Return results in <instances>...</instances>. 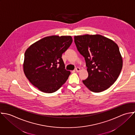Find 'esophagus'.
Listing matches in <instances>:
<instances>
[{"label": "esophagus", "instance_id": "34e87169", "mask_svg": "<svg viewBox=\"0 0 135 135\" xmlns=\"http://www.w3.org/2000/svg\"><path fill=\"white\" fill-rule=\"evenodd\" d=\"M75 71H76V72H79L80 71V68H75Z\"/></svg>", "mask_w": 135, "mask_h": 135}]
</instances>
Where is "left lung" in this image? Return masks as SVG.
<instances>
[{
    "mask_svg": "<svg viewBox=\"0 0 135 135\" xmlns=\"http://www.w3.org/2000/svg\"><path fill=\"white\" fill-rule=\"evenodd\" d=\"M74 42L88 68L89 76L82 81L83 84L95 93L107 90L117 80L122 69L118 45L99 35L74 36Z\"/></svg>",
    "mask_w": 135,
    "mask_h": 135,
    "instance_id": "1",
    "label": "left lung"
}]
</instances>
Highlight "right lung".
Wrapping results in <instances>:
<instances>
[{
	"mask_svg": "<svg viewBox=\"0 0 135 135\" xmlns=\"http://www.w3.org/2000/svg\"><path fill=\"white\" fill-rule=\"evenodd\" d=\"M73 41L71 36L45 37L29 46L25 53L24 73L35 86L44 93L59 90L71 72L62 58Z\"/></svg>",
	"mask_w": 135,
	"mask_h": 135,
	"instance_id": "obj_1",
	"label": "right lung"
}]
</instances>
